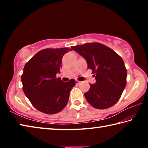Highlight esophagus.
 <instances>
[{"label":"esophagus","mask_w":148,"mask_h":148,"mask_svg":"<svg viewBox=\"0 0 148 148\" xmlns=\"http://www.w3.org/2000/svg\"><path fill=\"white\" fill-rule=\"evenodd\" d=\"M80 83H81V82L79 81V80H77V79L76 80V84L77 85H79Z\"/></svg>","instance_id":"esophagus-1"}]
</instances>
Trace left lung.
<instances>
[{"mask_svg":"<svg viewBox=\"0 0 148 148\" xmlns=\"http://www.w3.org/2000/svg\"><path fill=\"white\" fill-rule=\"evenodd\" d=\"M86 59L96 84L90 85L84 94L87 102L97 109H106L116 104L127 84L124 61L113 49L98 42L72 46Z\"/></svg>","mask_w":148,"mask_h":148,"instance_id":"left-lung-1","label":"left lung"}]
</instances>
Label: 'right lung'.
Wrapping results in <instances>:
<instances>
[{
  "mask_svg": "<svg viewBox=\"0 0 148 148\" xmlns=\"http://www.w3.org/2000/svg\"><path fill=\"white\" fill-rule=\"evenodd\" d=\"M69 47L40 50L25 65L21 82L25 95L35 108L46 114H55L66 106L76 81L63 82L56 77L62 56Z\"/></svg>",
  "mask_w": 148,
  "mask_h": 148,
  "instance_id": "add662e5",
  "label": "right lung"
}]
</instances>
